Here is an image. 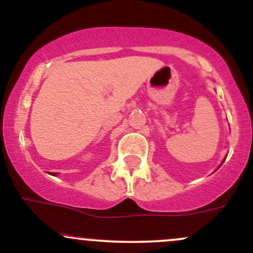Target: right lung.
<instances>
[{
  "mask_svg": "<svg viewBox=\"0 0 253 253\" xmlns=\"http://www.w3.org/2000/svg\"><path fill=\"white\" fill-rule=\"evenodd\" d=\"M50 174H51V175H56L57 173H50Z\"/></svg>",
  "mask_w": 253,
  "mask_h": 253,
  "instance_id": "1",
  "label": "right lung"
}]
</instances>
